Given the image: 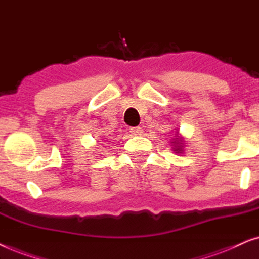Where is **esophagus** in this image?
<instances>
[{
  "instance_id": "esophagus-1",
  "label": "esophagus",
  "mask_w": 259,
  "mask_h": 259,
  "mask_svg": "<svg viewBox=\"0 0 259 259\" xmlns=\"http://www.w3.org/2000/svg\"><path fill=\"white\" fill-rule=\"evenodd\" d=\"M130 133L133 134V135L135 136H139V135H142V127L141 126H134V127H130Z\"/></svg>"
}]
</instances>
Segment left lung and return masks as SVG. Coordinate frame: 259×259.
Listing matches in <instances>:
<instances>
[{
  "label": "left lung",
  "mask_w": 259,
  "mask_h": 259,
  "mask_svg": "<svg viewBox=\"0 0 259 259\" xmlns=\"http://www.w3.org/2000/svg\"><path fill=\"white\" fill-rule=\"evenodd\" d=\"M179 144H180V143H179ZM175 151H177V153H178V151H181V149H180V148H178V149H175Z\"/></svg>",
  "instance_id": "8db88e82"
}]
</instances>
